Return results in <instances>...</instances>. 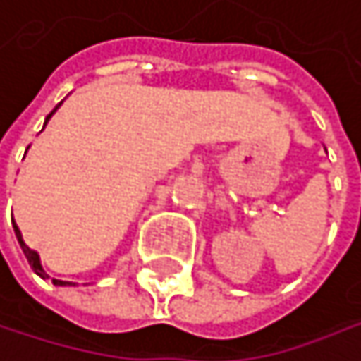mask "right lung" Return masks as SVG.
I'll return each mask as SVG.
<instances>
[{
    "mask_svg": "<svg viewBox=\"0 0 361 361\" xmlns=\"http://www.w3.org/2000/svg\"><path fill=\"white\" fill-rule=\"evenodd\" d=\"M61 107V103L46 116V120H44V126L48 124V120L52 118V114L56 111ZM12 226H14V235H16V239H18V245H20V250H23V254H25V258H27V262L31 264V269H33V273L37 275V277H42V279H48V275H46V271H44V267H42V260H39V254L35 252V250H31L27 243H25V239H23V233H20V228L16 226V222L12 220ZM52 283L54 286H75V283H71V281H61V279H52Z\"/></svg>",
    "mask_w": 361,
    "mask_h": 361,
    "instance_id": "1",
    "label": "right lung"
}]
</instances>
